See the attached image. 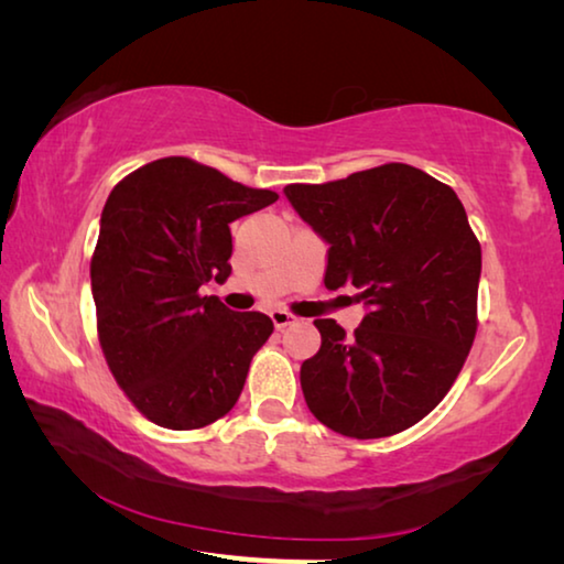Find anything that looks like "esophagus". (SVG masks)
Here are the masks:
<instances>
[{"label": "esophagus", "mask_w": 564, "mask_h": 564, "mask_svg": "<svg viewBox=\"0 0 564 564\" xmlns=\"http://www.w3.org/2000/svg\"><path fill=\"white\" fill-rule=\"evenodd\" d=\"M271 321H273V326H275V328L283 330L285 326H291V323H293V316H291L289 311L275 308V311H271Z\"/></svg>", "instance_id": "obj_1"}]
</instances>
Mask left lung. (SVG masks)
I'll return each instance as SVG.
<instances>
[{
    "mask_svg": "<svg viewBox=\"0 0 564 564\" xmlns=\"http://www.w3.org/2000/svg\"><path fill=\"white\" fill-rule=\"evenodd\" d=\"M283 194L328 243L326 289L356 285L366 301L350 338L333 318L313 321L321 350L301 366L308 410L358 441L405 431L445 398L475 340L482 256L460 198L408 164Z\"/></svg>",
    "mask_w": 564,
    "mask_h": 564,
    "instance_id": "left-lung-1",
    "label": "left lung"
}]
</instances>
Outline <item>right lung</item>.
<instances>
[{"label": "right lung", "instance_id": "add662e5", "mask_svg": "<svg viewBox=\"0 0 564 564\" xmlns=\"http://www.w3.org/2000/svg\"><path fill=\"white\" fill-rule=\"evenodd\" d=\"M279 194L248 188L184 156L151 161L107 198L91 259L104 356L151 423L194 431L224 417L273 323L238 313L208 281L231 275V224Z\"/></svg>", "mask_w": 564, "mask_h": 564}]
</instances>
